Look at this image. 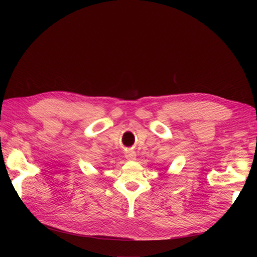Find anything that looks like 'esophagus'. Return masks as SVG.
Masks as SVG:
<instances>
[{
	"instance_id": "obj_1",
	"label": "esophagus",
	"mask_w": 257,
	"mask_h": 257,
	"mask_svg": "<svg viewBox=\"0 0 257 257\" xmlns=\"http://www.w3.org/2000/svg\"><path fill=\"white\" fill-rule=\"evenodd\" d=\"M126 158L127 159H134V158H136V153H134L133 151L126 152Z\"/></svg>"
}]
</instances>
